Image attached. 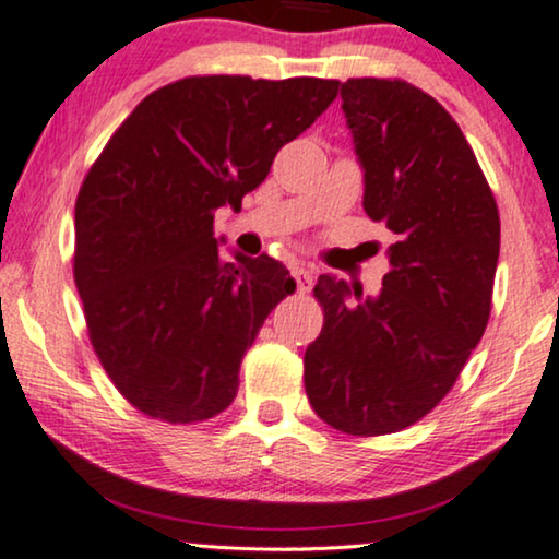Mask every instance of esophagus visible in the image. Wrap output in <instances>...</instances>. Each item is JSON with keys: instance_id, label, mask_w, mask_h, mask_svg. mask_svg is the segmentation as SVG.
Returning a JSON list of instances; mask_svg holds the SVG:
<instances>
[{"instance_id": "34e87169", "label": "esophagus", "mask_w": 559, "mask_h": 559, "mask_svg": "<svg viewBox=\"0 0 559 559\" xmlns=\"http://www.w3.org/2000/svg\"><path fill=\"white\" fill-rule=\"evenodd\" d=\"M292 275H294L296 286H299V292H301V294H304V292H309V288H312L314 273L309 271V267H304V265H294V267H292Z\"/></svg>"}]
</instances>
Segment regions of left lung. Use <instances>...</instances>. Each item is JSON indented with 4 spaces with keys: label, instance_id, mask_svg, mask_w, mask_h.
Returning <instances> with one entry per match:
<instances>
[{
    "label": "left lung",
    "instance_id": "1",
    "mask_svg": "<svg viewBox=\"0 0 559 559\" xmlns=\"http://www.w3.org/2000/svg\"><path fill=\"white\" fill-rule=\"evenodd\" d=\"M364 209L397 237L379 296L320 275L324 322L304 353L309 405L348 436L418 423L447 397L492 309L500 214L454 118L405 80L341 87Z\"/></svg>",
    "mask_w": 559,
    "mask_h": 559
}]
</instances>
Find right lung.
Wrapping results in <instances>:
<instances>
[{
    "label": "right lung",
    "mask_w": 559,
    "mask_h": 559,
    "mask_svg": "<svg viewBox=\"0 0 559 559\" xmlns=\"http://www.w3.org/2000/svg\"><path fill=\"white\" fill-rule=\"evenodd\" d=\"M337 80L186 76L146 95L90 167L74 206V284L90 343L139 413L201 423L231 405L239 364L294 278L224 263L214 214L239 209Z\"/></svg>",
    "instance_id": "right-lung-1"
}]
</instances>
